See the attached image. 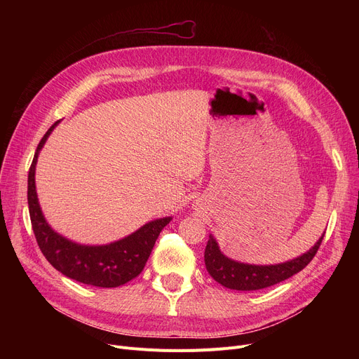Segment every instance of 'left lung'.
I'll use <instances>...</instances> for the list:
<instances>
[{"label":"left lung","mask_w":359,"mask_h":359,"mask_svg":"<svg viewBox=\"0 0 359 359\" xmlns=\"http://www.w3.org/2000/svg\"><path fill=\"white\" fill-rule=\"evenodd\" d=\"M323 237L325 233L310 250L292 260L276 263V265H249V263H241L225 256L219 250L214 236L210 234V240L205 248V266L218 284L225 288L237 291H257L279 284V282L303 271L317 253Z\"/></svg>","instance_id":"obj_1"}]
</instances>
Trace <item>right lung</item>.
<instances>
[{"mask_svg":"<svg viewBox=\"0 0 359 359\" xmlns=\"http://www.w3.org/2000/svg\"><path fill=\"white\" fill-rule=\"evenodd\" d=\"M60 122H55L36 148L29 170L27 202L32 229L37 244L50 265L62 275L100 288H116L137 278L153 250L161 230L172 221L164 217L144 224L132 234L102 246L80 244L56 233L48 224L36 194V163L48 137Z\"/></svg>","mask_w":359,"mask_h":359,"instance_id":"1","label":"right lung"}]
</instances>
